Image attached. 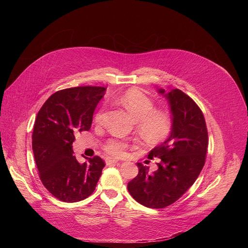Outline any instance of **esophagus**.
I'll list each match as a JSON object with an SVG mask.
<instances>
[{"label": "esophagus", "instance_id": "obj_1", "mask_svg": "<svg viewBox=\"0 0 248 248\" xmlns=\"http://www.w3.org/2000/svg\"><path fill=\"white\" fill-rule=\"evenodd\" d=\"M120 161L119 160H117V159H111V158H108V159H106V164L107 165H112V164H117V163H119Z\"/></svg>", "mask_w": 248, "mask_h": 248}]
</instances>
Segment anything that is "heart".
I'll return each mask as SVG.
<instances>
[{
    "label": "heart",
    "instance_id": "obj_1",
    "mask_svg": "<svg viewBox=\"0 0 248 248\" xmlns=\"http://www.w3.org/2000/svg\"><path fill=\"white\" fill-rule=\"evenodd\" d=\"M118 102L137 122L138 131L144 140L151 143H160L170 136L173 125L170 112L166 109H155L154 101L141 90L128 89L118 99ZM103 116L104 112L101 109L94 117L95 123H102ZM127 147V141L110 138L106 141L104 150L118 157L123 155Z\"/></svg>",
    "mask_w": 248,
    "mask_h": 248
}]
</instances>
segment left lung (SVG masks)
Masks as SVG:
<instances>
[{"mask_svg": "<svg viewBox=\"0 0 248 248\" xmlns=\"http://www.w3.org/2000/svg\"><path fill=\"white\" fill-rule=\"evenodd\" d=\"M165 96L173 125L169 138L148 154V159H160L158 169L149 172V167L137 163L138 174L127 185L138 203L154 209L174 203L188 190L203 169L208 148L206 122L198 105L180 89Z\"/></svg>", "mask_w": 248, "mask_h": 248, "instance_id": "1", "label": "left lung"}]
</instances>
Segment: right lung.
I'll return each mask as SVG.
<instances>
[{
	"label": "right lung",
	"instance_id": "add662e5",
	"mask_svg": "<svg viewBox=\"0 0 248 248\" xmlns=\"http://www.w3.org/2000/svg\"><path fill=\"white\" fill-rule=\"evenodd\" d=\"M100 86L59 90L43 104L35 120L32 149L43 186L63 202L90 196L105 167L99 156L78 163L73 154L76 134L88 131L93 113L105 94Z\"/></svg>",
	"mask_w": 248,
	"mask_h": 248
}]
</instances>
